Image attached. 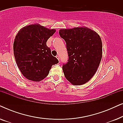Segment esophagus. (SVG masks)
I'll return each instance as SVG.
<instances>
[{
  "label": "esophagus",
  "instance_id": "obj_1",
  "mask_svg": "<svg viewBox=\"0 0 123 123\" xmlns=\"http://www.w3.org/2000/svg\"><path fill=\"white\" fill-rule=\"evenodd\" d=\"M56 58L57 59H58V60H59L60 58H59V55H56Z\"/></svg>",
  "mask_w": 123,
  "mask_h": 123
}]
</instances>
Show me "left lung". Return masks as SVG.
Wrapping results in <instances>:
<instances>
[{
  "mask_svg": "<svg viewBox=\"0 0 123 123\" xmlns=\"http://www.w3.org/2000/svg\"><path fill=\"white\" fill-rule=\"evenodd\" d=\"M59 35L66 43L69 56L62 67L65 78L73 85L87 83L95 74L102 58L100 36L87 27L61 29Z\"/></svg>",
  "mask_w": 123,
  "mask_h": 123,
  "instance_id": "left-lung-1",
  "label": "left lung"
}]
</instances>
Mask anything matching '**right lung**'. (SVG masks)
Returning <instances> with one entry per match:
<instances>
[{
	"label": "right lung",
	"mask_w": 123,
	"mask_h": 123,
	"mask_svg": "<svg viewBox=\"0 0 123 123\" xmlns=\"http://www.w3.org/2000/svg\"><path fill=\"white\" fill-rule=\"evenodd\" d=\"M55 31L34 24L24 27L16 35L13 43L15 59L22 74L28 80H43L48 76L52 65L58 63L46 45Z\"/></svg>",
	"instance_id": "1"
}]
</instances>
